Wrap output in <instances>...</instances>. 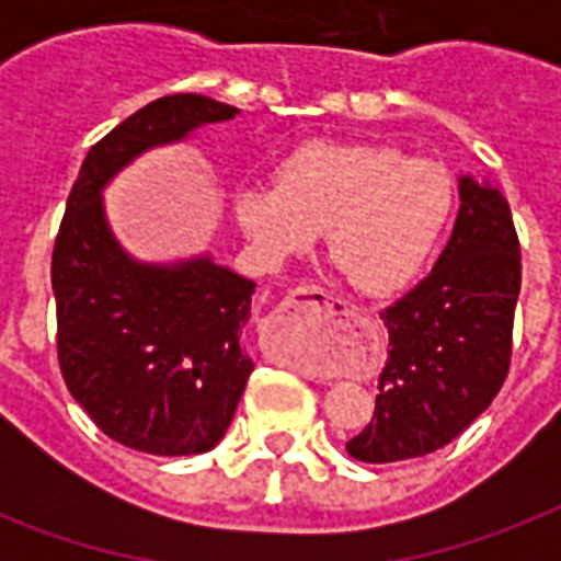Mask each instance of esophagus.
Segmentation results:
<instances>
[{
    "mask_svg": "<svg viewBox=\"0 0 561 561\" xmlns=\"http://www.w3.org/2000/svg\"><path fill=\"white\" fill-rule=\"evenodd\" d=\"M350 317L352 311L346 308V302L332 297L329 290L306 285V288L290 290L288 297L282 299L273 311L271 323L276 332L297 337V341H325Z\"/></svg>",
    "mask_w": 561,
    "mask_h": 561,
    "instance_id": "obj_1",
    "label": "esophagus"
}]
</instances>
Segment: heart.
Instances as JSON below:
<instances>
[{
    "label": "heart",
    "instance_id": "heart-1",
    "mask_svg": "<svg viewBox=\"0 0 561 561\" xmlns=\"http://www.w3.org/2000/svg\"><path fill=\"white\" fill-rule=\"evenodd\" d=\"M451 203V180L434 162L317 139L276 165V186L238 188L236 218L267 262L306 253L323 229L325 253L352 288L387 297L425 264Z\"/></svg>",
    "mask_w": 561,
    "mask_h": 561
}]
</instances>
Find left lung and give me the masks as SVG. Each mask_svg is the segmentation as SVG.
<instances>
[{
  "mask_svg": "<svg viewBox=\"0 0 561 561\" xmlns=\"http://www.w3.org/2000/svg\"><path fill=\"white\" fill-rule=\"evenodd\" d=\"M522 244L497 188L460 180L457 224L416 288L381 311L390 334L369 425L346 443L360 462L445 448L492 404L513 360Z\"/></svg>",
  "mask_w": 561,
  "mask_h": 561,
  "instance_id": "8db88e82",
  "label": "left lung"
}]
</instances>
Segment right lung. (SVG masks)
<instances>
[{
  "mask_svg": "<svg viewBox=\"0 0 561 561\" xmlns=\"http://www.w3.org/2000/svg\"><path fill=\"white\" fill-rule=\"evenodd\" d=\"M238 110L194 92L151 101L92 145L51 253L57 364L72 399L116 443L157 457L211 451L253 373L241 350L255 285L209 259L148 267L113 241L101 188L151 145Z\"/></svg>",
  "mask_w": 561,
  "mask_h": 561,
  "instance_id": "obj_1",
  "label": "right lung"
}]
</instances>
